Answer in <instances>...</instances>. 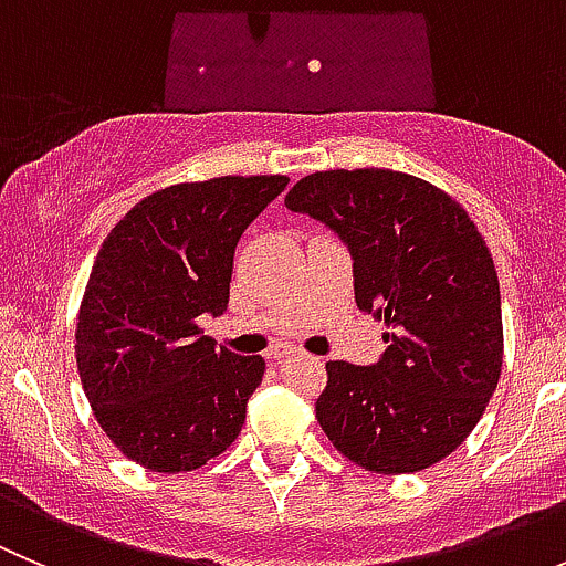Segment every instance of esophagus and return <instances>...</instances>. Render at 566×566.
<instances>
[{
    "mask_svg": "<svg viewBox=\"0 0 566 566\" xmlns=\"http://www.w3.org/2000/svg\"><path fill=\"white\" fill-rule=\"evenodd\" d=\"M268 356H271L273 361H284V358L295 356V350H293V347H276V350H271Z\"/></svg>",
    "mask_w": 566,
    "mask_h": 566,
    "instance_id": "obj_1",
    "label": "esophagus"
}]
</instances>
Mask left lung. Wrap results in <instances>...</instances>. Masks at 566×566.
Segmentation results:
<instances>
[{
	"mask_svg": "<svg viewBox=\"0 0 566 566\" xmlns=\"http://www.w3.org/2000/svg\"><path fill=\"white\" fill-rule=\"evenodd\" d=\"M284 205L347 243L356 304L384 319L373 367L328 361L315 413L328 441L375 473H413L454 452L501 378L504 325L493 254L460 202L394 169H328Z\"/></svg>",
	"mask_w": 566,
	"mask_h": 566,
	"instance_id": "1",
	"label": "left lung"
}]
</instances>
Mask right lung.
<instances>
[{"mask_svg":"<svg viewBox=\"0 0 566 566\" xmlns=\"http://www.w3.org/2000/svg\"><path fill=\"white\" fill-rule=\"evenodd\" d=\"M287 182H177L106 235L78 310L76 364L101 430L136 465L193 471L241 432L265 361L216 347L197 317L227 310L238 241Z\"/></svg>","mask_w":566,"mask_h":566,"instance_id":"obj_1","label":"right lung"}]
</instances>
